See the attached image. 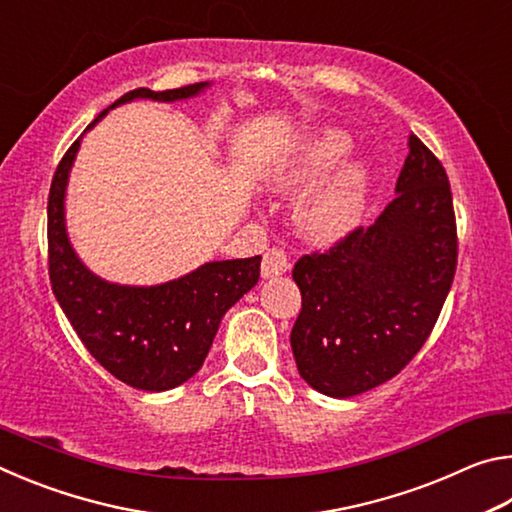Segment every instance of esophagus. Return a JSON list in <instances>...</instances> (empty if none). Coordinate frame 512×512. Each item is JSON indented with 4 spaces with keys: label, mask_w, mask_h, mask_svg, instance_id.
Returning a JSON list of instances; mask_svg holds the SVG:
<instances>
[{
    "label": "esophagus",
    "mask_w": 512,
    "mask_h": 512,
    "mask_svg": "<svg viewBox=\"0 0 512 512\" xmlns=\"http://www.w3.org/2000/svg\"><path fill=\"white\" fill-rule=\"evenodd\" d=\"M289 271V257L282 248H268L264 253V262H262V275L264 277H275Z\"/></svg>",
    "instance_id": "obj_1"
}]
</instances>
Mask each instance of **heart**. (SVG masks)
<instances>
[{"label":"heart","mask_w":512,"mask_h":512,"mask_svg":"<svg viewBox=\"0 0 512 512\" xmlns=\"http://www.w3.org/2000/svg\"><path fill=\"white\" fill-rule=\"evenodd\" d=\"M350 149V133L341 128H318L275 173L282 187H300L315 180L298 198L293 214L302 235L309 239L332 241L343 237L366 212L372 164L363 155L343 161Z\"/></svg>","instance_id":"1"}]
</instances>
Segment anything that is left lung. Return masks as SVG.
I'll list each match as a JSON object with an SVG mask.
<instances>
[{"label":"left lung","instance_id":"1","mask_svg":"<svg viewBox=\"0 0 512 512\" xmlns=\"http://www.w3.org/2000/svg\"><path fill=\"white\" fill-rule=\"evenodd\" d=\"M395 192L375 223L293 266L302 309L291 350L300 377L323 395L343 400L402 372L452 289V189L443 164L415 135Z\"/></svg>","mask_w":512,"mask_h":512}]
</instances>
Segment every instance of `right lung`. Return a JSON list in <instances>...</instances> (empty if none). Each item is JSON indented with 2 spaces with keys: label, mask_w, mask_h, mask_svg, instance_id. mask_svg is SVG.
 <instances>
[{
  "label": "right lung",
  "mask_w": 512,
  "mask_h": 512,
  "mask_svg": "<svg viewBox=\"0 0 512 512\" xmlns=\"http://www.w3.org/2000/svg\"><path fill=\"white\" fill-rule=\"evenodd\" d=\"M210 83L153 92H126L110 108L133 99L178 101L196 97ZM106 108L92 121L108 115ZM83 135L60 160L49 189V280L60 309L85 348L112 377L140 391H169L201 370L225 311L255 287L262 257L207 262L158 287H124L101 280L83 266L65 228V189Z\"/></svg>",
  "instance_id": "right-lung-1"
}]
</instances>
